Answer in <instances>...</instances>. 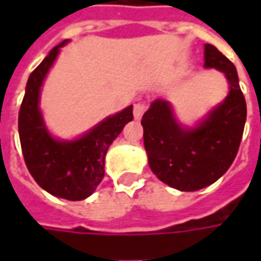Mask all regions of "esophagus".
Returning a JSON list of instances; mask_svg holds the SVG:
<instances>
[{
	"label": "esophagus",
	"instance_id": "esophagus-1",
	"mask_svg": "<svg viewBox=\"0 0 261 261\" xmlns=\"http://www.w3.org/2000/svg\"><path fill=\"white\" fill-rule=\"evenodd\" d=\"M146 103L145 101H139V103H136L134 106V116H135V119H141L142 115L146 112Z\"/></svg>",
	"mask_w": 261,
	"mask_h": 261
}]
</instances>
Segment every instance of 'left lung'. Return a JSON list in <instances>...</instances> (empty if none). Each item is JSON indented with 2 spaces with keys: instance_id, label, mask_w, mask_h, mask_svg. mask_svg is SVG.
Returning <instances> with one entry per match:
<instances>
[{
  "instance_id": "8db88e82",
  "label": "left lung",
  "mask_w": 261,
  "mask_h": 261,
  "mask_svg": "<svg viewBox=\"0 0 261 261\" xmlns=\"http://www.w3.org/2000/svg\"><path fill=\"white\" fill-rule=\"evenodd\" d=\"M205 66L224 72L229 83L225 101L205 122L183 129L163 100H155L141 120L152 173L181 192L200 190L225 173L238 152L246 125V98L234 64L215 46L205 45Z\"/></svg>"
}]
</instances>
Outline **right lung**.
Returning <instances> with one entry per match:
<instances>
[{
	"label": "right lung",
	"instance_id": "obj_1",
	"mask_svg": "<svg viewBox=\"0 0 261 261\" xmlns=\"http://www.w3.org/2000/svg\"><path fill=\"white\" fill-rule=\"evenodd\" d=\"M55 46L29 76L18 112V134L25 166L36 183L50 195L83 200L91 195L105 177V156L109 146L134 119L132 106L107 117L83 138L62 142L47 134L39 112L40 86L52 66L59 47Z\"/></svg>",
	"mask_w": 261,
	"mask_h": 261
}]
</instances>
